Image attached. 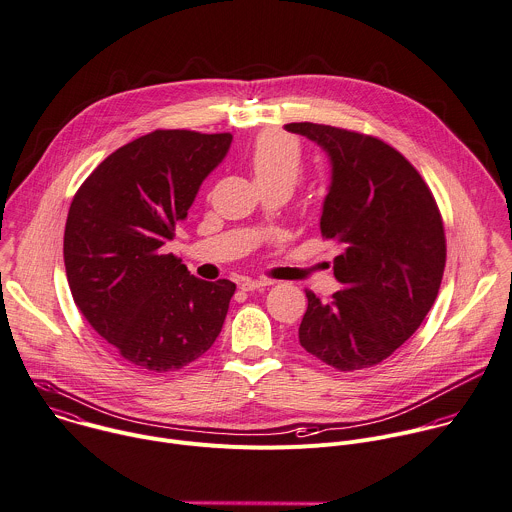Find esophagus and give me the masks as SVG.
Here are the masks:
<instances>
[{
	"label": "esophagus",
	"instance_id": "esophagus-1",
	"mask_svg": "<svg viewBox=\"0 0 512 512\" xmlns=\"http://www.w3.org/2000/svg\"><path fill=\"white\" fill-rule=\"evenodd\" d=\"M267 285H271L269 279H243L241 281L243 291H255V289H261V287H267Z\"/></svg>",
	"mask_w": 512,
	"mask_h": 512
}]
</instances>
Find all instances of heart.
<instances>
[{
    "label": "heart",
    "mask_w": 512,
    "mask_h": 512,
    "mask_svg": "<svg viewBox=\"0 0 512 512\" xmlns=\"http://www.w3.org/2000/svg\"><path fill=\"white\" fill-rule=\"evenodd\" d=\"M249 166L261 189L281 183L293 187L303 170V152L293 136L265 130L249 148Z\"/></svg>",
    "instance_id": "1"
}]
</instances>
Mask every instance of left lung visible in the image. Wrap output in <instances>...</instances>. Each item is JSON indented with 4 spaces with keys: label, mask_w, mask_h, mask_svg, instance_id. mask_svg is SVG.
<instances>
[{
    "label": "left lung",
    "mask_w": 512,
    "mask_h": 512,
    "mask_svg": "<svg viewBox=\"0 0 512 512\" xmlns=\"http://www.w3.org/2000/svg\"><path fill=\"white\" fill-rule=\"evenodd\" d=\"M331 158L321 237L339 245L342 289L321 303L311 291L301 348L339 372L382 364L422 325L444 265V223L418 170L384 140L337 126L291 122Z\"/></svg>",
    "instance_id": "left-lung-1"
}]
</instances>
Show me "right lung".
<instances>
[{
	"instance_id": "add662e5",
	"label": "right lung",
	"mask_w": 512,
	"mask_h": 512,
	"mask_svg": "<svg viewBox=\"0 0 512 512\" xmlns=\"http://www.w3.org/2000/svg\"><path fill=\"white\" fill-rule=\"evenodd\" d=\"M231 140L229 132H148L106 156L72 199L64 265L74 303L138 372H177L221 333L235 283L197 279L162 247Z\"/></svg>"
}]
</instances>
